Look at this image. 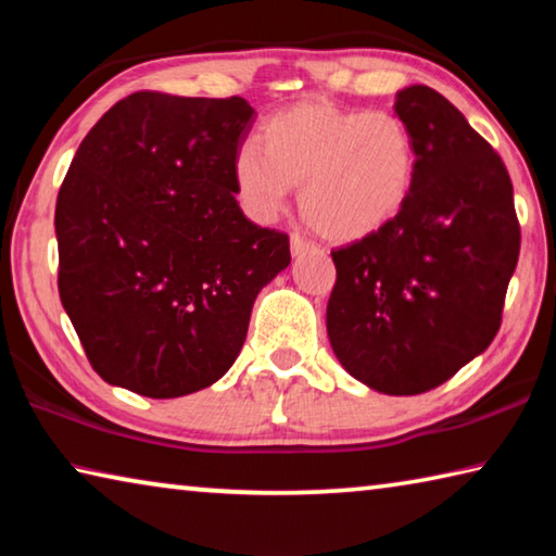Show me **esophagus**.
Masks as SVG:
<instances>
[{
	"mask_svg": "<svg viewBox=\"0 0 556 556\" xmlns=\"http://www.w3.org/2000/svg\"><path fill=\"white\" fill-rule=\"evenodd\" d=\"M289 242H291V255H294V257H301V255H304V252H308V250H316V242L306 240L304 235H299V232L291 235Z\"/></svg>",
	"mask_w": 556,
	"mask_h": 556,
	"instance_id": "esophagus-1",
	"label": "esophagus"
}]
</instances>
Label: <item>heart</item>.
Here are the masks:
<instances>
[{"instance_id":"b5f03b06","label":"heart","mask_w":556,"mask_h":556,"mask_svg":"<svg viewBox=\"0 0 556 556\" xmlns=\"http://www.w3.org/2000/svg\"><path fill=\"white\" fill-rule=\"evenodd\" d=\"M414 176L417 149L400 117L328 100L275 112L257 147L244 144L232 159L235 199L252 220H275L301 186V215L333 242L368 238L397 218Z\"/></svg>"}]
</instances>
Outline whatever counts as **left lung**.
Returning <instances> with one entry per match:
<instances>
[{
  "mask_svg": "<svg viewBox=\"0 0 556 556\" xmlns=\"http://www.w3.org/2000/svg\"><path fill=\"white\" fill-rule=\"evenodd\" d=\"M394 110L417 149L409 201L378 232L331 250L326 326L355 380L421 394L491 345L520 223L501 154L444 96L409 86Z\"/></svg>",
  "mask_w": 556,
  "mask_h": 556,
  "instance_id": "8db88e82",
  "label": "left lung"
}]
</instances>
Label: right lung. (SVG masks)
<instances>
[{
	"instance_id": "obj_1",
	"label": "right lung",
	"mask_w": 556,
	"mask_h": 556,
	"mask_svg": "<svg viewBox=\"0 0 556 556\" xmlns=\"http://www.w3.org/2000/svg\"><path fill=\"white\" fill-rule=\"evenodd\" d=\"M248 100L139 90L88 131L55 201L59 294L102 380L172 400L220 380L289 235L244 218Z\"/></svg>"
}]
</instances>
